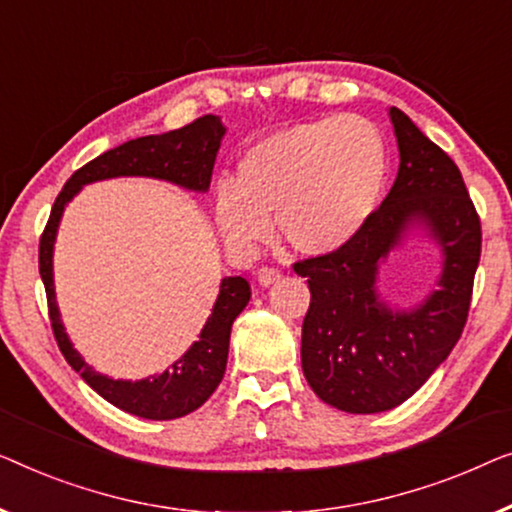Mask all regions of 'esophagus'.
I'll use <instances>...</instances> for the list:
<instances>
[{
	"label": "esophagus",
	"instance_id": "obj_1",
	"mask_svg": "<svg viewBox=\"0 0 512 512\" xmlns=\"http://www.w3.org/2000/svg\"><path fill=\"white\" fill-rule=\"evenodd\" d=\"M257 280H259V285L269 287V285H273V283H278V280H280V271H278V269H271V266H262V269L257 271Z\"/></svg>",
	"mask_w": 512,
	"mask_h": 512
}]
</instances>
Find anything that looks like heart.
<instances>
[{
	"instance_id": "1",
	"label": "heart",
	"mask_w": 512,
	"mask_h": 512,
	"mask_svg": "<svg viewBox=\"0 0 512 512\" xmlns=\"http://www.w3.org/2000/svg\"><path fill=\"white\" fill-rule=\"evenodd\" d=\"M387 146L362 115L299 122L253 143L234 181L220 183L213 215L229 248L253 250L278 232L301 255L355 239L380 204Z\"/></svg>"
}]
</instances>
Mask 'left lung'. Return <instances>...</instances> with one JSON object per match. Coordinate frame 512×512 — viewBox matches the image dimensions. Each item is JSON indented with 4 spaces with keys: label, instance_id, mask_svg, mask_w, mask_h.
Returning a JSON list of instances; mask_svg holds the SVG:
<instances>
[{
    "label": "left lung",
    "instance_id": "8db88e82",
    "mask_svg": "<svg viewBox=\"0 0 512 512\" xmlns=\"http://www.w3.org/2000/svg\"><path fill=\"white\" fill-rule=\"evenodd\" d=\"M399 174L355 239L294 264L308 278L301 369L318 397L345 413H383L427 383L448 359L469 318L480 262V218L457 164L415 122L390 109ZM420 226L444 250L435 291L410 312L377 297V266Z\"/></svg>",
    "mask_w": 512,
    "mask_h": 512
}]
</instances>
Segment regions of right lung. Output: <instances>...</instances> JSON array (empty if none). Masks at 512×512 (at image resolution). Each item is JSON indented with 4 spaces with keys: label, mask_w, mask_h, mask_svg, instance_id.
I'll use <instances>...</instances> for the list:
<instances>
[{
    "label": "right lung",
    "mask_w": 512,
    "mask_h": 512,
    "mask_svg": "<svg viewBox=\"0 0 512 512\" xmlns=\"http://www.w3.org/2000/svg\"><path fill=\"white\" fill-rule=\"evenodd\" d=\"M222 136H225V127L218 115H204L174 132L141 136V139L106 150L104 155L74 171V176L64 183L39 241V273L43 287H46L50 327H53L55 341L60 345L64 359L71 369L81 373V378L99 397L125 413L146 417V420H176V417L197 410L215 392L227 369L232 325L250 301L248 280L241 276L222 278L220 294L215 299L213 313L208 315L206 325L201 329L199 341H194L190 350L171 364V369L160 376L134 380V383L132 380H113L85 364V359L74 350L67 331H64L53 283L55 234L64 206L74 199V194L83 185L95 181L118 176H148L176 183L185 190L206 192L211 185L215 155L220 150Z\"/></svg>",
    "instance_id": "1"
}]
</instances>
